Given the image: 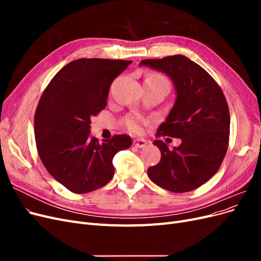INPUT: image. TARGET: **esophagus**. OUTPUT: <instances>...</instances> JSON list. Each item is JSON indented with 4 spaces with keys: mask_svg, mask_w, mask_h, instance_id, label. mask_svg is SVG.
<instances>
[{
    "mask_svg": "<svg viewBox=\"0 0 261 261\" xmlns=\"http://www.w3.org/2000/svg\"><path fill=\"white\" fill-rule=\"evenodd\" d=\"M133 145L137 148H144L147 145V141L145 139H135L133 141Z\"/></svg>",
    "mask_w": 261,
    "mask_h": 261,
    "instance_id": "esophagus-1",
    "label": "esophagus"
}]
</instances>
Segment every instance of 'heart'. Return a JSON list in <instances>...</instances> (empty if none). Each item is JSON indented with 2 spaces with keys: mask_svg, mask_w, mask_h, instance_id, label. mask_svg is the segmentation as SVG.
<instances>
[{
  "mask_svg": "<svg viewBox=\"0 0 261 261\" xmlns=\"http://www.w3.org/2000/svg\"><path fill=\"white\" fill-rule=\"evenodd\" d=\"M145 82H149V83H156V84H168V81L165 80V78L160 75V74H156V73H151L149 74ZM125 124H126V127L128 128L129 132L132 133H138L141 129V121L137 117H134V116H129L125 120Z\"/></svg>",
  "mask_w": 261,
  "mask_h": 261,
  "instance_id": "1",
  "label": "heart"
}]
</instances>
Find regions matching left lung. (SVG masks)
<instances>
[{"mask_svg":"<svg viewBox=\"0 0 261 261\" xmlns=\"http://www.w3.org/2000/svg\"><path fill=\"white\" fill-rule=\"evenodd\" d=\"M167 74L176 89V100L155 135L180 138L172 150L154 140L160 162L148 169L154 184L172 193L194 191L220 169L230 138V111L218 83L201 66L184 55L140 62Z\"/></svg>","mask_w":261,"mask_h":261,"instance_id":"left-lung-1","label":"left lung"}]
</instances>
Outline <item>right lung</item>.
<instances>
[{
  "label": "right lung",
  "mask_w": 261,
  "mask_h": 261,
  "mask_svg": "<svg viewBox=\"0 0 261 261\" xmlns=\"http://www.w3.org/2000/svg\"><path fill=\"white\" fill-rule=\"evenodd\" d=\"M132 61L80 59L68 63L46 86L35 113L39 156L68 191L86 194L114 175L113 156L132 145L128 135L102 143L90 136L91 117L107 106L110 86Z\"/></svg>",
  "instance_id": "right-lung-1"
}]
</instances>
